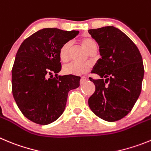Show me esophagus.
Instances as JSON below:
<instances>
[{"mask_svg": "<svg viewBox=\"0 0 151 151\" xmlns=\"http://www.w3.org/2000/svg\"><path fill=\"white\" fill-rule=\"evenodd\" d=\"M87 80V78L86 77H85V76H83V77H81V79H80V84H83V83L85 82V81H86Z\"/></svg>", "mask_w": 151, "mask_h": 151, "instance_id": "34e87169", "label": "esophagus"}]
</instances>
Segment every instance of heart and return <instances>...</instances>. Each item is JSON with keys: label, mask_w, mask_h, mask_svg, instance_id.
<instances>
[{"label": "heart", "mask_w": 151, "mask_h": 151, "mask_svg": "<svg viewBox=\"0 0 151 151\" xmlns=\"http://www.w3.org/2000/svg\"><path fill=\"white\" fill-rule=\"evenodd\" d=\"M81 43L88 52L96 48V42L93 39L88 38V37L81 39ZM71 45V42L67 41L60 46V50H59V57L61 61L66 62L69 60ZM89 70L90 65L88 63H79L73 62L63 66V73L66 75H71V76H81V75L88 73Z\"/></svg>", "instance_id": "b5f03b06"}]
</instances>
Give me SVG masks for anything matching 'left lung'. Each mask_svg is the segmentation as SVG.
Returning <instances> with one entry per match:
<instances>
[{
    "label": "left lung",
    "instance_id": "8db88e82",
    "mask_svg": "<svg viewBox=\"0 0 151 151\" xmlns=\"http://www.w3.org/2000/svg\"><path fill=\"white\" fill-rule=\"evenodd\" d=\"M88 32L97 42L102 57L92 70L101 79L89 78L96 89L88 105L101 119L117 121L130 112L141 93L145 73L142 55L130 39L113 26Z\"/></svg>",
    "mask_w": 151,
    "mask_h": 151
}]
</instances>
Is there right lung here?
Here are the masks:
<instances>
[{"label": "right lung", "mask_w": 151, "mask_h": 151, "mask_svg": "<svg viewBox=\"0 0 151 151\" xmlns=\"http://www.w3.org/2000/svg\"><path fill=\"white\" fill-rule=\"evenodd\" d=\"M78 34L43 28L21 44L12 69V91L19 109L30 121L40 125L56 121L64 111L69 91L79 87V76H58L60 46Z\"/></svg>", "instance_id": "add662e5"}]
</instances>
